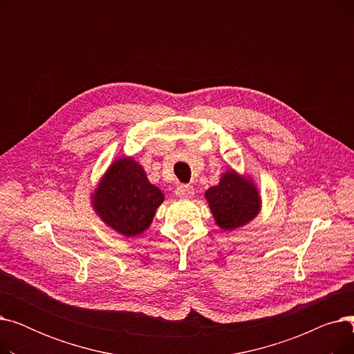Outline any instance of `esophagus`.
<instances>
[{
  "instance_id": "1",
  "label": "esophagus",
  "mask_w": 354,
  "mask_h": 354,
  "mask_svg": "<svg viewBox=\"0 0 354 354\" xmlns=\"http://www.w3.org/2000/svg\"><path fill=\"white\" fill-rule=\"evenodd\" d=\"M195 195V191H194V187H191V185H180V187L176 189V196L178 198H192Z\"/></svg>"
}]
</instances>
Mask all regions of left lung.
I'll use <instances>...</instances> for the list:
<instances>
[{"instance_id":"1","label":"left lung","mask_w":354,"mask_h":354,"mask_svg":"<svg viewBox=\"0 0 354 354\" xmlns=\"http://www.w3.org/2000/svg\"><path fill=\"white\" fill-rule=\"evenodd\" d=\"M205 199L222 231L245 227L263 208V199L254 179L235 169L222 172L218 185L205 192Z\"/></svg>"}]
</instances>
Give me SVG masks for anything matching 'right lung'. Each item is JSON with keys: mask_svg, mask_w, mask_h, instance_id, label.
I'll return each mask as SVG.
<instances>
[{"mask_svg": "<svg viewBox=\"0 0 354 354\" xmlns=\"http://www.w3.org/2000/svg\"><path fill=\"white\" fill-rule=\"evenodd\" d=\"M163 201L162 191L149 182L143 166L132 156L111 162L90 195L91 208L103 224L126 238L151 227Z\"/></svg>", "mask_w": 354, "mask_h": 354, "instance_id": "add662e5", "label": "right lung"}]
</instances>
